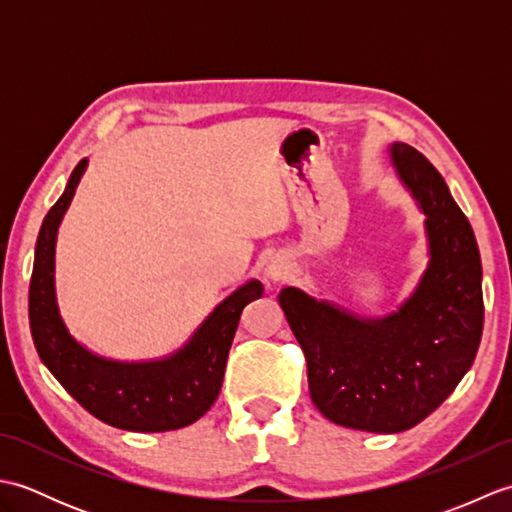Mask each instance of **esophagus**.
Listing matches in <instances>:
<instances>
[{
	"instance_id": "esophagus-1",
	"label": "esophagus",
	"mask_w": 512,
	"mask_h": 512,
	"mask_svg": "<svg viewBox=\"0 0 512 512\" xmlns=\"http://www.w3.org/2000/svg\"><path fill=\"white\" fill-rule=\"evenodd\" d=\"M266 277L273 279V281H284L288 277V264L284 257H270L266 262Z\"/></svg>"
}]
</instances>
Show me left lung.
Segmentation results:
<instances>
[{
	"label": "left lung",
	"mask_w": 512,
	"mask_h": 512,
	"mask_svg": "<svg viewBox=\"0 0 512 512\" xmlns=\"http://www.w3.org/2000/svg\"><path fill=\"white\" fill-rule=\"evenodd\" d=\"M400 180L427 215L431 262L385 319H361L284 288L279 303L306 354L310 398L341 427L398 433L436 411L469 372L484 328L473 228L418 149L391 147Z\"/></svg>",
	"instance_id": "left-lung-1"
}]
</instances>
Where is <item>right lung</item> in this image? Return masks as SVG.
<instances>
[{
    "label": "right lung",
    "instance_id": "right-lung-1",
    "mask_svg": "<svg viewBox=\"0 0 512 512\" xmlns=\"http://www.w3.org/2000/svg\"><path fill=\"white\" fill-rule=\"evenodd\" d=\"M88 160L74 167L63 195L41 224L28 290V319L39 358L63 389L94 418L125 431L187 427L211 409L222 389L228 350L242 310L264 286L248 281L213 310L193 339L169 358L116 363L76 343L59 317L54 297V242Z\"/></svg>",
    "mask_w": 512,
    "mask_h": 512
}]
</instances>
